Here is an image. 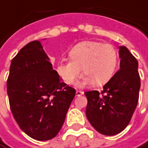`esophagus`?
<instances>
[{
    "mask_svg": "<svg viewBox=\"0 0 148 148\" xmlns=\"http://www.w3.org/2000/svg\"><path fill=\"white\" fill-rule=\"evenodd\" d=\"M83 93L84 92L82 91H76V96H80V95H83Z\"/></svg>",
    "mask_w": 148,
    "mask_h": 148,
    "instance_id": "34e87169",
    "label": "esophagus"
}]
</instances>
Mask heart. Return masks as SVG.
Listing matches in <instances>:
<instances>
[{"label": "heart", "mask_w": 148, "mask_h": 148, "mask_svg": "<svg viewBox=\"0 0 148 148\" xmlns=\"http://www.w3.org/2000/svg\"><path fill=\"white\" fill-rule=\"evenodd\" d=\"M70 61H61L57 72L66 84H74L81 74H85L78 83L80 87L95 82L101 86L108 82L114 74L117 64V54L114 47L99 41L86 40L78 43L69 53Z\"/></svg>", "instance_id": "heart-1"}]
</instances>
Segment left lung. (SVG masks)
I'll use <instances>...</instances> for the list:
<instances>
[{"label":"left lung","mask_w":148,"mask_h":148,"mask_svg":"<svg viewBox=\"0 0 148 148\" xmlns=\"http://www.w3.org/2000/svg\"><path fill=\"white\" fill-rule=\"evenodd\" d=\"M120 70L103 87V91L85 92L87 118L99 133L115 135L128 125L137 107L140 89L138 63L125 46L119 48Z\"/></svg>","instance_id":"1"}]
</instances>
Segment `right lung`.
I'll list each match as a JSON object with an SVG mask.
<instances>
[{"label":"right lung","instance_id":"add662e5","mask_svg":"<svg viewBox=\"0 0 148 148\" xmlns=\"http://www.w3.org/2000/svg\"><path fill=\"white\" fill-rule=\"evenodd\" d=\"M7 93L19 127L32 138L46 141L62 127L75 89L62 82L41 43L35 40L11 61Z\"/></svg>","mask_w":148,"mask_h":148}]
</instances>
